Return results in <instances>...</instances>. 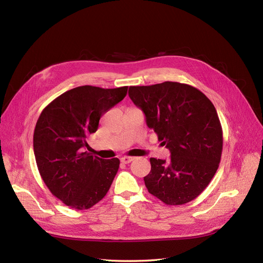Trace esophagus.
<instances>
[{"instance_id":"34e87169","label":"esophagus","mask_w":263,"mask_h":263,"mask_svg":"<svg viewBox=\"0 0 263 263\" xmlns=\"http://www.w3.org/2000/svg\"><path fill=\"white\" fill-rule=\"evenodd\" d=\"M134 159V157H121L120 158V161L122 162V163H130L132 160Z\"/></svg>"}]
</instances>
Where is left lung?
<instances>
[{
	"label": "left lung",
	"instance_id": "left-lung-1",
	"mask_svg": "<svg viewBox=\"0 0 263 263\" xmlns=\"http://www.w3.org/2000/svg\"><path fill=\"white\" fill-rule=\"evenodd\" d=\"M129 96L171 154L168 161L149 159L145 186L169 206L195 199L208 186L221 159L223 137L215 106L196 87L170 81L130 86Z\"/></svg>",
	"mask_w": 263,
	"mask_h": 263
}]
</instances>
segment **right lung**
I'll list each match as a JSON object with an SVG mask.
<instances>
[{"label": "right lung", "instance_id": "obj_1", "mask_svg": "<svg viewBox=\"0 0 263 263\" xmlns=\"http://www.w3.org/2000/svg\"><path fill=\"white\" fill-rule=\"evenodd\" d=\"M128 86L102 89L82 85L48 104L36 121L33 151L45 185L65 205L77 210L102 200L119 169V159H102L82 148L96 132L101 117L121 102Z\"/></svg>", "mask_w": 263, "mask_h": 263}]
</instances>
